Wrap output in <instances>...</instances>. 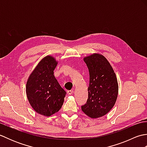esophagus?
<instances>
[{
  "mask_svg": "<svg viewBox=\"0 0 147 147\" xmlns=\"http://www.w3.org/2000/svg\"><path fill=\"white\" fill-rule=\"evenodd\" d=\"M74 92V90H68L67 91V93L69 95H72Z\"/></svg>",
  "mask_w": 147,
  "mask_h": 147,
  "instance_id": "obj_1",
  "label": "esophagus"
}]
</instances>
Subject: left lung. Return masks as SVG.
Wrapping results in <instances>:
<instances>
[{
    "label": "left lung",
    "instance_id": "1",
    "mask_svg": "<svg viewBox=\"0 0 147 147\" xmlns=\"http://www.w3.org/2000/svg\"><path fill=\"white\" fill-rule=\"evenodd\" d=\"M90 74L88 99L82 111L91 118L107 114L114 107L118 94L116 76L110 63L102 55L94 54L84 58Z\"/></svg>",
    "mask_w": 147,
    "mask_h": 147
}]
</instances>
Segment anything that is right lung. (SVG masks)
<instances>
[{
	"mask_svg": "<svg viewBox=\"0 0 147 147\" xmlns=\"http://www.w3.org/2000/svg\"><path fill=\"white\" fill-rule=\"evenodd\" d=\"M55 59L47 56L30 74L26 83V95L30 104L37 113L50 116L58 112L64 103L66 92L54 75Z\"/></svg>",
	"mask_w": 147,
	"mask_h": 147,
	"instance_id": "1",
	"label": "right lung"
}]
</instances>
